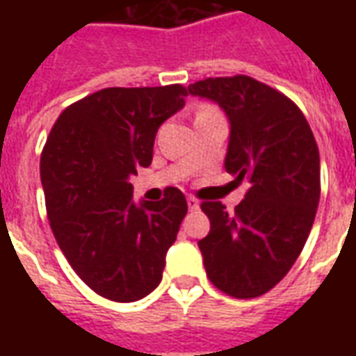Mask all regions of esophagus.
Returning a JSON list of instances; mask_svg holds the SVG:
<instances>
[{
	"label": "esophagus",
	"instance_id": "obj_1",
	"mask_svg": "<svg viewBox=\"0 0 356 356\" xmlns=\"http://www.w3.org/2000/svg\"><path fill=\"white\" fill-rule=\"evenodd\" d=\"M186 204H188V209H191V211H194V209L200 208V202L196 200L194 196H188V198H186Z\"/></svg>",
	"mask_w": 356,
	"mask_h": 356
}]
</instances>
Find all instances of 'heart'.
Listing matches in <instances>:
<instances>
[{"instance_id": "1", "label": "heart", "mask_w": 356, "mask_h": 356, "mask_svg": "<svg viewBox=\"0 0 356 356\" xmlns=\"http://www.w3.org/2000/svg\"><path fill=\"white\" fill-rule=\"evenodd\" d=\"M216 114H219L211 104H200L198 108H196V116H194V120H198V118H208V116H216Z\"/></svg>"}]
</instances>
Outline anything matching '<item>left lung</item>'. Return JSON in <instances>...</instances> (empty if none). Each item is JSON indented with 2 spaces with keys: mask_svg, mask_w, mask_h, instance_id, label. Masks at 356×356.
<instances>
[{
  "mask_svg": "<svg viewBox=\"0 0 356 356\" xmlns=\"http://www.w3.org/2000/svg\"><path fill=\"white\" fill-rule=\"evenodd\" d=\"M188 93L216 101L231 122L225 170L250 183L227 211L202 202L208 236L198 242L211 284L238 299L259 298L288 275L305 246L321 200V156L298 104L250 76L206 78Z\"/></svg>",
  "mask_w": 356,
  "mask_h": 356,
  "instance_id": "obj_1",
  "label": "left lung"
}]
</instances>
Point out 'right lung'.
<instances>
[{
    "instance_id": "right-lung-1",
    "label": "right lung",
    "mask_w": 356,
    "mask_h": 356,
    "mask_svg": "<svg viewBox=\"0 0 356 356\" xmlns=\"http://www.w3.org/2000/svg\"><path fill=\"white\" fill-rule=\"evenodd\" d=\"M186 88H106L60 112L40 162L58 248L89 288L110 301L145 298L186 216L175 186L160 202H133L131 175L152 162L158 127L183 108Z\"/></svg>"
}]
</instances>
